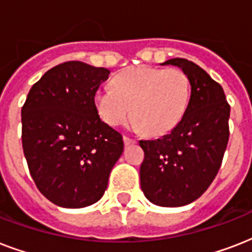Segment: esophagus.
Wrapping results in <instances>:
<instances>
[{
  "label": "esophagus",
  "mask_w": 252,
  "mask_h": 252,
  "mask_svg": "<svg viewBox=\"0 0 252 252\" xmlns=\"http://www.w3.org/2000/svg\"><path fill=\"white\" fill-rule=\"evenodd\" d=\"M124 144H126V146L128 145H132V144H136V140H133V138H130V137H126V136H124Z\"/></svg>",
  "instance_id": "esophagus-1"
}]
</instances>
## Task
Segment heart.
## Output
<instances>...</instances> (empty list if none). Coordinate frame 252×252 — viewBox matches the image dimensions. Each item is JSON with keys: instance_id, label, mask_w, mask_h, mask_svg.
Instances as JSON below:
<instances>
[{"instance_id": "obj_1", "label": "heart", "mask_w": 252, "mask_h": 252, "mask_svg": "<svg viewBox=\"0 0 252 252\" xmlns=\"http://www.w3.org/2000/svg\"><path fill=\"white\" fill-rule=\"evenodd\" d=\"M189 98L191 85L183 70L133 66L115 77L114 87H99L94 100L99 116L108 126L122 124L132 111L133 129L159 136L179 124Z\"/></svg>"}]
</instances>
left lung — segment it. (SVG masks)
<instances>
[{
	"instance_id": "1",
	"label": "left lung",
	"mask_w": 252,
	"mask_h": 252,
	"mask_svg": "<svg viewBox=\"0 0 252 252\" xmlns=\"http://www.w3.org/2000/svg\"><path fill=\"white\" fill-rule=\"evenodd\" d=\"M188 76L191 98L180 123L158 140H141V189L159 207H183L207 191L229 141L230 106L221 85L186 59H171Z\"/></svg>"
}]
</instances>
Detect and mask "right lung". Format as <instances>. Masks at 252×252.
<instances>
[{
  "instance_id": "1",
  "label": "right lung",
  "mask_w": 252,
  "mask_h": 252,
  "mask_svg": "<svg viewBox=\"0 0 252 252\" xmlns=\"http://www.w3.org/2000/svg\"><path fill=\"white\" fill-rule=\"evenodd\" d=\"M106 68L68 61L49 69L22 107V146L43 195L63 208L96 203L124 150L123 136L100 120L95 93Z\"/></svg>"
}]
</instances>
